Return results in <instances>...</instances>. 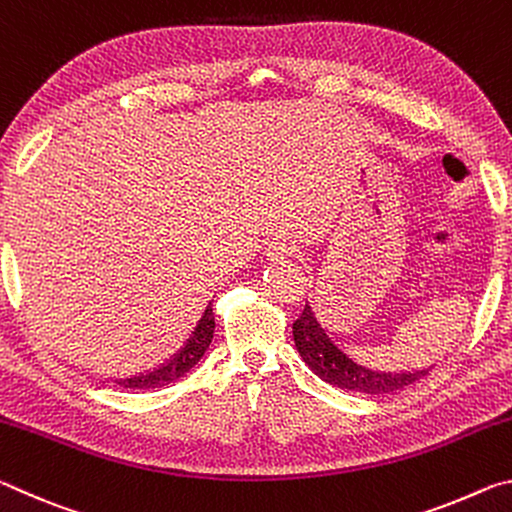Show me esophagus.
<instances>
[{
  "mask_svg": "<svg viewBox=\"0 0 512 512\" xmlns=\"http://www.w3.org/2000/svg\"><path fill=\"white\" fill-rule=\"evenodd\" d=\"M289 246L284 244V241H277V239H273V241H268L266 244V248H264V255L271 259V262H280V259H284V257H289Z\"/></svg>",
  "mask_w": 512,
  "mask_h": 512,
  "instance_id": "34e87169",
  "label": "esophagus"
}]
</instances>
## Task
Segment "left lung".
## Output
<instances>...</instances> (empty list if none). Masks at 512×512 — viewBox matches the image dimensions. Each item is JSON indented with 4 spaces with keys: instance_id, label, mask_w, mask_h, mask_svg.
I'll return each instance as SVG.
<instances>
[{
    "instance_id": "obj_1",
    "label": "left lung",
    "mask_w": 512,
    "mask_h": 512,
    "mask_svg": "<svg viewBox=\"0 0 512 512\" xmlns=\"http://www.w3.org/2000/svg\"><path fill=\"white\" fill-rule=\"evenodd\" d=\"M293 341L300 352L302 361L316 372V375L341 391H354L366 395H384L411 386L413 381L422 379L429 370H404L386 372L361 366L350 354L336 348L334 341L325 334V329L314 316L309 305H305L300 318L293 323Z\"/></svg>"
}]
</instances>
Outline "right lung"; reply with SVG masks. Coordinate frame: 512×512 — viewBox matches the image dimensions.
I'll list each match as a JSON object with an SVG mask.
<instances>
[{"label": "right lung", "instance_id": "1", "mask_svg": "<svg viewBox=\"0 0 512 512\" xmlns=\"http://www.w3.org/2000/svg\"><path fill=\"white\" fill-rule=\"evenodd\" d=\"M212 336H214V314H212V302H210L205 309V314L201 316V320H198L192 336H189L183 348L173 354L169 361H164L160 368L142 372V375L117 379V384L124 388H133L135 391V388H158V386L171 384V381H178L203 359L205 350L210 348L212 343Z\"/></svg>", "mask_w": 512, "mask_h": 512}]
</instances>
